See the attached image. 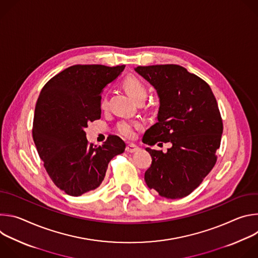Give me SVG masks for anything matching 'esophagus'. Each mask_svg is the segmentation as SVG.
Returning a JSON list of instances; mask_svg holds the SVG:
<instances>
[{
  "label": "esophagus",
  "mask_w": 258,
  "mask_h": 258,
  "mask_svg": "<svg viewBox=\"0 0 258 258\" xmlns=\"http://www.w3.org/2000/svg\"><path fill=\"white\" fill-rule=\"evenodd\" d=\"M138 149H139V147L136 146V145H134V144H128V145H126V147H125V151H126L127 153H134V152L138 151Z\"/></svg>",
  "instance_id": "1"
}]
</instances>
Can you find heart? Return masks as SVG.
Returning a JSON list of instances; mask_svg holds the SVG:
<instances>
[{"label": "heart", "mask_w": 258, "mask_h": 258, "mask_svg": "<svg viewBox=\"0 0 258 258\" xmlns=\"http://www.w3.org/2000/svg\"><path fill=\"white\" fill-rule=\"evenodd\" d=\"M122 87L124 90L128 93V95L137 102H142L146 99L147 94H148V90L145 84L136 78L135 76H127L122 81ZM102 109L107 108L108 106V97L105 95L100 104ZM117 132L119 135L126 139H133L135 137L136 131L142 128V124L139 121H128V120H122L117 123Z\"/></svg>", "instance_id": "heart-1"}]
</instances>
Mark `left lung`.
Returning <instances> with one entry per match:
<instances>
[{"mask_svg": "<svg viewBox=\"0 0 258 258\" xmlns=\"http://www.w3.org/2000/svg\"><path fill=\"white\" fill-rule=\"evenodd\" d=\"M135 70L156 89L160 101L158 122L145 133L143 141L171 143L166 153L146 148L152 163L145 181L162 197H186L217 159L224 126L216 99L206 82L179 65L138 66Z\"/></svg>", "mask_w": 258, "mask_h": 258, "instance_id": "8db88e82", "label": "left lung"}]
</instances>
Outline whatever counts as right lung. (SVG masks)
<instances>
[{"instance_id":"add662e5","label":"right lung","mask_w":258,"mask_h":258,"mask_svg":"<svg viewBox=\"0 0 258 258\" xmlns=\"http://www.w3.org/2000/svg\"><path fill=\"white\" fill-rule=\"evenodd\" d=\"M125 65H73L53 77L36 101L32 138L55 185L70 196L97 189L108 163L123 153L124 142L109 136L101 146L89 144L85 128L101 117V92Z\"/></svg>"}]
</instances>
